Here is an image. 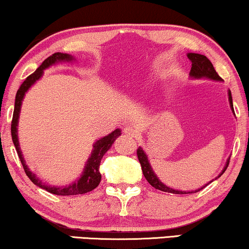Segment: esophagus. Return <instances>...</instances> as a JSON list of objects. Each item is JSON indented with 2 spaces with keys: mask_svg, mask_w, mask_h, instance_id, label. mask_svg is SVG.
Masks as SVG:
<instances>
[{
  "mask_svg": "<svg viewBox=\"0 0 249 249\" xmlns=\"http://www.w3.org/2000/svg\"><path fill=\"white\" fill-rule=\"evenodd\" d=\"M124 132L125 136L130 137V138H136L137 135H138V132H137L136 129L131 127V125H127V127H124Z\"/></svg>",
  "mask_w": 249,
  "mask_h": 249,
  "instance_id": "1",
  "label": "esophagus"
}]
</instances>
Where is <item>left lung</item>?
<instances>
[{"label":"left lung","mask_w":249,"mask_h":249,"mask_svg":"<svg viewBox=\"0 0 249 249\" xmlns=\"http://www.w3.org/2000/svg\"><path fill=\"white\" fill-rule=\"evenodd\" d=\"M187 57H189V59L192 62V67H191V71H190V75L192 77H196V78H201V77H207V78H211V80H217V81H221V77L219 76L217 71H215L213 65L212 63L209 60L207 57L203 56V55H200V53H187ZM229 102H230V107H231V109L233 110V106H232V98H231V93L229 91ZM235 112V111H233ZM137 156H138V160H139V163L142 165V173H143V176H145V178L147 179V182L149 183V184L155 187V189L157 190H160L163 191V192H168V193H173V194H187V193H192V192H184V191H178V190H174L172 189V187H168L165 184H163L160 179L157 178L156 174H155L153 168L149 165V161H148V158H147V155L143 153L142 148H139L137 149ZM229 165V160L227 161L225 168L222 169V172L220 173V175L218 176V178H220V176L225 173V171L228 167ZM205 187V186H203ZM203 187H201L199 190H196L194 192H199L200 190H202Z\"/></svg>","instance_id":"obj_1"}]
</instances>
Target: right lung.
Wrapping results in <instances>:
<instances>
[{
  "label": "right lung",
  "mask_w": 249,
  "mask_h": 249,
  "mask_svg": "<svg viewBox=\"0 0 249 249\" xmlns=\"http://www.w3.org/2000/svg\"><path fill=\"white\" fill-rule=\"evenodd\" d=\"M73 57L68 53H53L52 56H49L48 58H46L42 64L39 66L37 70H36L35 73H32L31 75L24 80V82L21 84V86L18 89L17 95H16V103H14V111H13V118H12V122H11V135H12V140L14 143V147H16L18 156H19L21 164H22L24 172L29 178L31 179V182L34 183L41 189H44L46 191H48L49 193L53 194H57V196H76V194H84L88 192H91L95 189L96 186L100 184L101 182V174L99 171L100 167V163L101 160H102L103 155L107 153V150L110 149V147L112 146V143L114 142L119 136L121 135L120 129H116V130L112 131L110 135H107L103 138L99 139L98 142L94 143V148H93V151L89 156L88 163H86V166L84 172L81 176V178L78 179L77 182H74L73 184L70 186H65V187H56V186H48L42 183L40 179L36 178V175L32 173L31 171H29L28 166L24 163V160L22 157V154H21L20 147H19V140H18V119H19V113H20V107H21V103H22L23 96L26 94V92L29 89V88L34 84L36 81H38L39 78L42 76V73H44V70L47 67H49L50 65L55 64L57 62H62V60H71Z\"/></svg>",
  "instance_id": "obj_1"
}]
</instances>
